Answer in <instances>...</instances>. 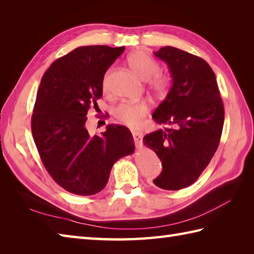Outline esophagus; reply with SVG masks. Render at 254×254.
Segmentation results:
<instances>
[{
	"mask_svg": "<svg viewBox=\"0 0 254 254\" xmlns=\"http://www.w3.org/2000/svg\"><path fill=\"white\" fill-rule=\"evenodd\" d=\"M142 137H143V134L142 133L133 132V138H134V142H135L136 146H139V145H141Z\"/></svg>",
	"mask_w": 254,
	"mask_h": 254,
	"instance_id": "1",
	"label": "esophagus"
}]
</instances>
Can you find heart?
Segmentation results:
<instances>
[{
	"label": "heart",
	"mask_w": 254,
	"mask_h": 254,
	"mask_svg": "<svg viewBox=\"0 0 254 254\" xmlns=\"http://www.w3.org/2000/svg\"><path fill=\"white\" fill-rule=\"evenodd\" d=\"M127 63L132 71L139 79L146 82L148 90L156 98H165L172 86V78L168 74L159 73V63L147 53L143 51L133 52L128 56ZM109 73L102 79V88L107 89ZM148 111L147 105L144 101L122 102L113 109V116L117 120L131 128L142 127L143 120Z\"/></svg>",
	"instance_id": "obj_1"
}]
</instances>
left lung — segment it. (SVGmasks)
Wrapping results in <instances>:
<instances>
[{
  "label": "left lung",
  "instance_id": "8db88e82",
  "mask_svg": "<svg viewBox=\"0 0 254 254\" xmlns=\"http://www.w3.org/2000/svg\"><path fill=\"white\" fill-rule=\"evenodd\" d=\"M154 55L168 65L172 86L153 119L171 127L147 134L143 142L163 164L153 182L164 190H180L197 180L216 152L224 105L213 69L202 58L175 47L160 48Z\"/></svg>",
  "mask_w": 254,
  "mask_h": 254
}]
</instances>
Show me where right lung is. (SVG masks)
I'll return each mask as SVG.
<instances>
[{
    "mask_svg": "<svg viewBox=\"0 0 254 254\" xmlns=\"http://www.w3.org/2000/svg\"><path fill=\"white\" fill-rule=\"evenodd\" d=\"M124 47L86 46L51 64L41 78L31 132L45 168L59 186L76 195L106 187L117 160L134 153L127 127L109 124L100 135L86 128L87 111L102 96L107 69Z\"/></svg>",
    "mask_w": 254,
    "mask_h": 254,
    "instance_id": "obj_1",
    "label": "right lung"
}]
</instances>
